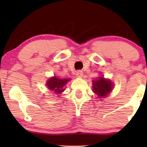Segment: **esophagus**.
<instances>
[{
    "mask_svg": "<svg viewBox=\"0 0 147 147\" xmlns=\"http://www.w3.org/2000/svg\"><path fill=\"white\" fill-rule=\"evenodd\" d=\"M83 76V71L82 70H78L76 71V77L78 78H82Z\"/></svg>",
    "mask_w": 147,
    "mask_h": 147,
    "instance_id": "esophagus-1",
    "label": "esophagus"
}]
</instances>
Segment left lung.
<instances>
[{
    "label": "left lung",
    "instance_id": "8db88e82",
    "mask_svg": "<svg viewBox=\"0 0 147 147\" xmlns=\"http://www.w3.org/2000/svg\"><path fill=\"white\" fill-rule=\"evenodd\" d=\"M112 84L110 80L100 78L98 80L93 81V91L100 97H104L112 90Z\"/></svg>",
    "mask_w": 147,
    "mask_h": 147
}]
</instances>
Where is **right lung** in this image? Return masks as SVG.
<instances>
[{
	"label": "right lung",
	"mask_w": 147,
	"mask_h": 147,
	"mask_svg": "<svg viewBox=\"0 0 147 147\" xmlns=\"http://www.w3.org/2000/svg\"><path fill=\"white\" fill-rule=\"evenodd\" d=\"M70 79H58L54 77L50 78L47 82V86L49 90L53 91L55 93L59 94L64 91L63 87Z\"/></svg>",
	"instance_id": "right-lung-1"
}]
</instances>
